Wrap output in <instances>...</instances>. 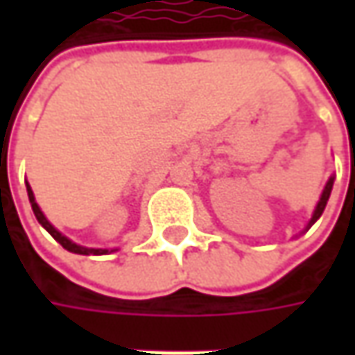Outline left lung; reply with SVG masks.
<instances>
[{
    "label": "left lung",
    "instance_id": "1",
    "mask_svg": "<svg viewBox=\"0 0 355 355\" xmlns=\"http://www.w3.org/2000/svg\"><path fill=\"white\" fill-rule=\"evenodd\" d=\"M332 185H334V178H330V180H328V184H326V187H324L320 201H318V205H316V209H314V215H312V219H310V225H312V223L320 217L322 213H324V207H326L328 198H330V191H332Z\"/></svg>",
    "mask_w": 355,
    "mask_h": 355
}]
</instances>
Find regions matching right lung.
Masks as SVG:
<instances>
[{
  "instance_id": "1",
  "label": "right lung",
  "mask_w": 355,
  "mask_h": 355,
  "mask_svg": "<svg viewBox=\"0 0 355 355\" xmlns=\"http://www.w3.org/2000/svg\"><path fill=\"white\" fill-rule=\"evenodd\" d=\"M27 196H29V201H31V207H33V213H35V217H37V221L45 227L49 233L53 235V239H55V241H59L67 251L76 252V254H104V252H108L106 249H87V247H80V245H76V243H73V241H69V239L64 237V235H61L55 227L49 223L47 217H45L43 211L39 209V205L35 203V196H33V191H31V187H29V184H27Z\"/></svg>"
}]
</instances>
